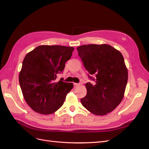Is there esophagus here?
Returning a JSON list of instances; mask_svg holds the SVG:
<instances>
[{
	"label": "esophagus",
	"mask_w": 149,
	"mask_h": 149,
	"mask_svg": "<svg viewBox=\"0 0 149 149\" xmlns=\"http://www.w3.org/2000/svg\"><path fill=\"white\" fill-rule=\"evenodd\" d=\"M82 83H74V86H80L81 85Z\"/></svg>",
	"instance_id": "1"
}]
</instances>
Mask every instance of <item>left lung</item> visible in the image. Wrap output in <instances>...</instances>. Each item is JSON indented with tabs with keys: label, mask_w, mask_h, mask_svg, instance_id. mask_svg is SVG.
I'll list each match as a JSON object with an SVG mask.
<instances>
[{
	"label": "left lung",
	"mask_w": 149,
	"mask_h": 149,
	"mask_svg": "<svg viewBox=\"0 0 149 149\" xmlns=\"http://www.w3.org/2000/svg\"><path fill=\"white\" fill-rule=\"evenodd\" d=\"M77 50L86 70L96 76L95 84H85L87 94L81 99L82 105L94 115H107L124 96L128 71L124 57L107 44L84 45Z\"/></svg>",
	"instance_id": "obj_1"
}]
</instances>
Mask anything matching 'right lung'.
<instances>
[{"label":"right lung","mask_w":149,"mask_h":149,"mask_svg":"<svg viewBox=\"0 0 149 149\" xmlns=\"http://www.w3.org/2000/svg\"><path fill=\"white\" fill-rule=\"evenodd\" d=\"M74 48L40 45L26 54L19 73V83L27 104L36 112L47 115L63 104L72 83L56 82V75L63 71Z\"/></svg>","instance_id":"1"}]
</instances>
